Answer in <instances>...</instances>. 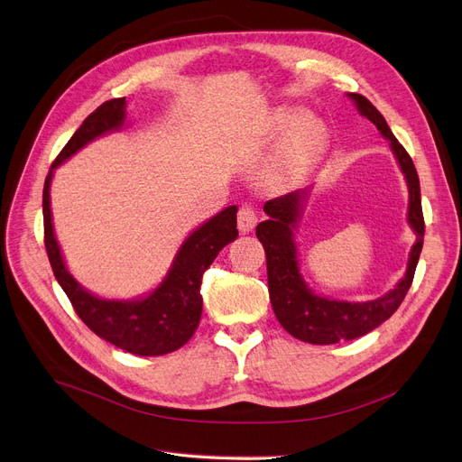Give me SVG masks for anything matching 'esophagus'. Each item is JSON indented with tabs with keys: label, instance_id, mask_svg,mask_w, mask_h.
Returning <instances> with one entry per match:
<instances>
[{
	"label": "esophagus",
	"instance_id": "1",
	"mask_svg": "<svg viewBox=\"0 0 462 462\" xmlns=\"http://www.w3.org/2000/svg\"><path fill=\"white\" fill-rule=\"evenodd\" d=\"M254 225H256L254 208L249 206V204L239 208V211H237V228L245 234V232H251L254 228Z\"/></svg>",
	"mask_w": 462,
	"mask_h": 462
}]
</instances>
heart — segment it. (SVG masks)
<instances>
[{
    "label": "heart",
    "instance_id": "b5f03b06",
    "mask_svg": "<svg viewBox=\"0 0 462 462\" xmlns=\"http://www.w3.org/2000/svg\"><path fill=\"white\" fill-rule=\"evenodd\" d=\"M311 116L304 109H283L275 116V134L289 135L272 162V177L283 179L306 170L323 143L319 125L310 123Z\"/></svg>",
    "mask_w": 462,
    "mask_h": 462
}]
</instances>
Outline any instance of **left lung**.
Returning a JSON list of instances; mask_svg holds the SVG:
<instances>
[{
    "instance_id": "8db88e82",
    "label": "left lung",
    "mask_w": 462,
    "mask_h": 462,
    "mask_svg": "<svg viewBox=\"0 0 462 462\" xmlns=\"http://www.w3.org/2000/svg\"><path fill=\"white\" fill-rule=\"evenodd\" d=\"M349 97L356 104L360 115L374 123L381 135L391 142V149L398 160V166L408 181V223L415 230L417 239L410 253L406 275L400 279V283L391 292L370 300V302L328 300L313 294L298 270L292 230L296 228L300 211H302V204L308 196V189L273 198L264 204L268 220L256 226V236L266 251L268 291L273 313L281 327L291 336L315 346H328L344 342V339L360 337L387 320L398 310V306L402 304L404 296L411 287L425 237V218L423 208H420V189L413 160L393 135L383 115L365 96L349 94Z\"/></svg>"
}]
</instances>
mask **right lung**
Wrapping results in <instances>:
<instances>
[{
  "mask_svg": "<svg viewBox=\"0 0 462 462\" xmlns=\"http://www.w3.org/2000/svg\"><path fill=\"white\" fill-rule=\"evenodd\" d=\"M126 97H115L90 113L51 166L43 187L45 247L54 277L68 294L75 313L99 337L132 355L158 356L183 347L198 328L202 317V275L217 258L218 251L237 237L236 213L230 206L208 223L196 228L175 254L173 264L160 287L147 298L104 300L90 294L68 272L52 230L51 179L54 170L83 149L97 135L118 130L125 125Z\"/></svg>",
  "mask_w": 462,
  "mask_h": 462,
  "instance_id": "right-lung-1",
  "label": "right lung"
}]
</instances>
